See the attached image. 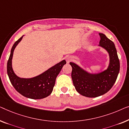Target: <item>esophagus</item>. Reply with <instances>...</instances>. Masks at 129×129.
I'll list each match as a JSON object with an SVG mask.
<instances>
[{"label": "esophagus", "instance_id": "esophagus-1", "mask_svg": "<svg viewBox=\"0 0 129 129\" xmlns=\"http://www.w3.org/2000/svg\"><path fill=\"white\" fill-rule=\"evenodd\" d=\"M72 59V57L71 56H67L66 57V61L67 62H70Z\"/></svg>", "mask_w": 129, "mask_h": 129}]
</instances>
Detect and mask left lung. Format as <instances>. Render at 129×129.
<instances>
[{"instance_id": "1", "label": "left lung", "mask_w": 129, "mask_h": 129, "mask_svg": "<svg viewBox=\"0 0 129 129\" xmlns=\"http://www.w3.org/2000/svg\"><path fill=\"white\" fill-rule=\"evenodd\" d=\"M99 47L107 51L109 64L106 70L98 73H90L75 63L71 62V77L75 89L79 94L88 98H95L108 92L115 83L120 70V62L113 41L103 33H99Z\"/></svg>"}]
</instances>
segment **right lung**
<instances>
[{"label":"right lung","instance_id":"1","mask_svg":"<svg viewBox=\"0 0 129 129\" xmlns=\"http://www.w3.org/2000/svg\"><path fill=\"white\" fill-rule=\"evenodd\" d=\"M23 37V36L14 43L11 50L7 64L8 75L13 86L21 95L33 99L44 98L51 93L55 85L56 78L62 67L66 64V61L64 59L61 61L36 77L31 78L19 77L13 70L12 58L14 49L22 40Z\"/></svg>","mask_w":129,"mask_h":129}]
</instances>
